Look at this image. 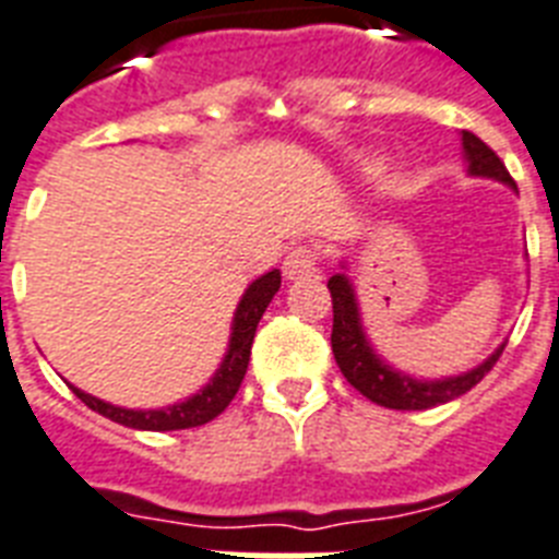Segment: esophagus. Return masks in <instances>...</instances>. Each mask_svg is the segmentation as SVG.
Segmentation results:
<instances>
[{"mask_svg":"<svg viewBox=\"0 0 559 559\" xmlns=\"http://www.w3.org/2000/svg\"><path fill=\"white\" fill-rule=\"evenodd\" d=\"M316 272H319V252L316 249L307 247V243H298V247L289 249L287 258H284V275L289 281L310 278Z\"/></svg>","mask_w":559,"mask_h":559,"instance_id":"obj_1","label":"esophagus"}]
</instances>
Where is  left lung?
<instances>
[{"instance_id":"left-lung-1","label":"left lung","mask_w":559,"mask_h":559,"mask_svg":"<svg viewBox=\"0 0 559 559\" xmlns=\"http://www.w3.org/2000/svg\"><path fill=\"white\" fill-rule=\"evenodd\" d=\"M462 148H465V160H468V175L493 177V180L516 189L514 177L508 175L506 163L476 134L462 131ZM326 289H330V298H333V335H330V342H333L335 365L342 367L344 379L361 396H367L376 405L390 407V411H428V407L444 405V402L468 393L474 384L483 382L485 373L497 365V358L506 350V344H500L483 365H476L468 373L433 379V382L413 379V376L393 370L370 347L365 326H361V316H358L356 289H353L350 278L344 272H335L333 278L326 281Z\"/></svg>"}]
</instances>
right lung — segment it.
Listing matches in <instances>:
<instances>
[{"instance_id":"1","label":"right lung","mask_w":559,"mask_h":559,"mask_svg":"<svg viewBox=\"0 0 559 559\" xmlns=\"http://www.w3.org/2000/svg\"><path fill=\"white\" fill-rule=\"evenodd\" d=\"M281 287V272L272 270L266 275H261L258 281H252L240 298L238 310H235L233 321V335H229V350H226L224 361L217 367V373L209 379V384L203 390H198L194 396H189L186 402H177L171 407H160V411H129V407L108 405L103 399L83 393L80 388H71L76 393L80 402L97 411L99 416L117 421V425H126V428L138 430H186L198 428V425H206L215 416L229 407V402L238 393L243 376H247L249 353H252V338H255L258 321L264 316V310L270 307L272 295L278 293Z\"/></svg>"}]
</instances>
